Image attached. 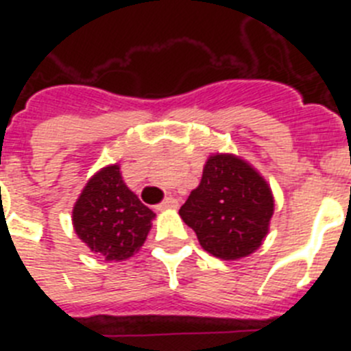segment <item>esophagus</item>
<instances>
[{
	"instance_id": "obj_1",
	"label": "esophagus",
	"mask_w": 351,
	"mask_h": 351,
	"mask_svg": "<svg viewBox=\"0 0 351 351\" xmlns=\"http://www.w3.org/2000/svg\"><path fill=\"white\" fill-rule=\"evenodd\" d=\"M179 206V202H178V198H173V197H167L165 200H163V202L161 204H158L156 206V209L158 210H165V209H176V207Z\"/></svg>"
}]
</instances>
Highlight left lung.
Returning a JSON list of instances; mask_svg holds the SVG:
<instances>
[{"label":"left lung","instance_id":"obj_1","mask_svg":"<svg viewBox=\"0 0 351 351\" xmlns=\"http://www.w3.org/2000/svg\"><path fill=\"white\" fill-rule=\"evenodd\" d=\"M274 213L267 181L235 154H213L200 184L179 209L207 253L239 260L262 246Z\"/></svg>","mask_w":351,"mask_h":351}]
</instances>
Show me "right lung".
<instances>
[{
  "label": "right lung",
  "mask_w": 351,
  "mask_h": 351,
  "mask_svg": "<svg viewBox=\"0 0 351 351\" xmlns=\"http://www.w3.org/2000/svg\"><path fill=\"white\" fill-rule=\"evenodd\" d=\"M156 214L121 178L119 165L98 170L77 198L71 221L79 239L105 260L119 262L141 250Z\"/></svg>",
  "instance_id": "1"
}]
</instances>
